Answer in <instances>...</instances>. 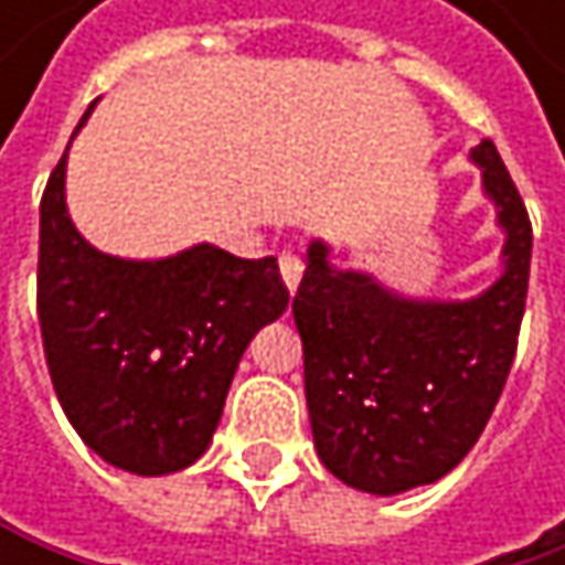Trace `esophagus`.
Segmentation results:
<instances>
[{
  "label": "esophagus",
  "instance_id": "esophagus-1",
  "mask_svg": "<svg viewBox=\"0 0 565 565\" xmlns=\"http://www.w3.org/2000/svg\"><path fill=\"white\" fill-rule=\"evenodd\" d=\"M278 265H281V278H284V284H287V290L294 294V290H297V284H300V275H303V262H300L297 255L284 252Z\"/></svg>",
  "mask_w": 565,
  "mask_h": 565
}]
</instances>
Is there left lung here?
<instances>
[{
  "label": "left lung",
  "instance_id": "left-lung-1",
  "mask_svg": "<svg viewBox=\"0 0 565 565\" xmlns=\"http://www.w3.org/2000/svg\"><path fill=\"white\" fill-rule=\"evenodd\" d=\"M504 228L501 278L468 300L405 297L330 265L313 238L294 323L313 445L343 484L393 498L435 484L475 448L504 393L526 303L533 228L491 140L471 150Z\"/></svg>",
  "mask_w": 565,
  "mask_h": 565
}]
</instances>
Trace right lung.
Returning <instances> with one entry per match:
<instances>
[{
  "instance_id": "1",
  "label": "right lung",
  "mask_w": 565,
  "mask_h": 565,
  "mask_svg": "<svg viewBox=\"0 0 565 565\" xmlns=\"http://www.w3.org/2000/svg\"><path fill=\"white\" fill-rule=\"evenodd\" d=\"M64 170L67 150L39 228V323L57 402L107 465L140 478L182 471L212 445L252 337L287 310L278 258L209 242L157 262L104 255L67 215Z\"/></svg>"
}]
</instances>
